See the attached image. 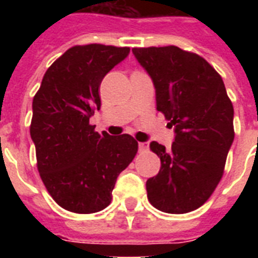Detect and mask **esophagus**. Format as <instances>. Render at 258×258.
Here are the masks:
<instances>
[{
	"label": "esophagus",
	"instance_id": "1",
	"mask_svg": "<svg viewBox=\"0 0 258 258\" xmlns=\"http://www.w3.org/2000/svg\"><path fill=\"white\" fill-rule=\"evenodd\" d=\"M147 149H149V143H146V142H139V151H146Z\"/></svg>",
	"mask_w": 258,
	"mask_h": 258
}]
</instances>
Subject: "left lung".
Segmentation results:
<instances>
[{"label":"left lung","instance_id":"obj_1","mask_svg":"<svg viewBox=\"0 0 258 258\" xmlns=\"http://www.w3.org/2000/svg\"><path fill=\"white\" fill-rule=\"evenodd\" d=\"M151 76L161 111L175 138L171 149H150L161 170L146 182L154 208L170 214L196 210L216 190L234 141V109L218 72L204 57L175 45L133 48Z\"/></svg>","mask_w":258,"mask_h":258}]
</instances>
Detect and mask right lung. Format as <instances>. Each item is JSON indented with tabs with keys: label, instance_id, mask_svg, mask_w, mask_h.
<instances>
[{
	"label": "right lung",
	"instance_id": "1",
	"mask_svg": "<svg viewBox=\"0 0 258 258\" xmlns=\"http://www.w3.org/2000/svg\"><path fill=\"white\" fill-rule=\"evenodd\" d=\"M128 53L127 46H72L46 70L33 97L30 137L38 172L50 197L68 212L107 208L117 175L138 153L128 134L111 137L89 124L100 108L101 80Z\"/></svg>",
	"mask_w": 258,
	"mask_h": 258
}]
</instances>
